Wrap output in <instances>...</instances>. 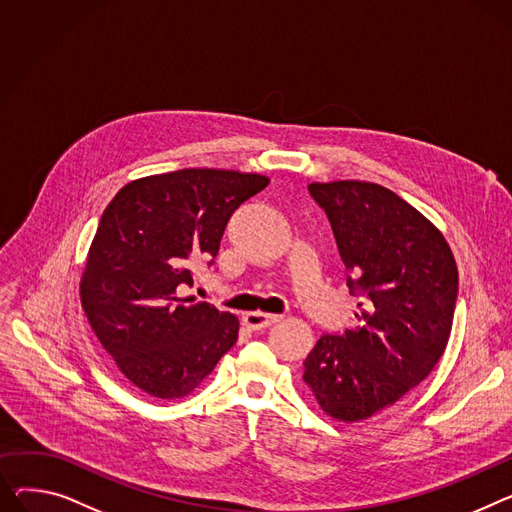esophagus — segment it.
Masks as SVG:
<instances>
[{
  "label": "esophagus",
  "mask_w": 512,
  "mask_h": 512,
  "mask_svg": "<svg viewBox=\"0 0 512 512\" xmlns=\"http://www.w3.org/2000/svg\"><path fill=\"white\" fill-rule=\"evenodd\" d=\"M282 317L278 315H267V313H247L243 317V323L245 327H249L251 331H261V329H267L271 325H276Z\"/></svg>",
  "instance_id": "1"
}]
</instances>
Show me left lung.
Returning a JSON list of instances; mask_svg holds the SVG:
<instances>
[{
    "mask_svg": "<svg viewBox=\"0 0 512 512\" xmlns=\"http://www.w3.org/2000/svg\"><path fill=\"white\" fill-rule=\"evenodd\" d=\"M309 193L362 302L356 327L319 337L302 381L327 416L360 422L418 387L445 354L457 263L440 230L377 183H311Z\"/></svg>",
    "mask_w": 512,
    "mask_h": 512,
    "instance_id": "8db88e82",
    "label": "left lung"
}]
</instances>
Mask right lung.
<instances>
[{"mask_svg":"<svg viewBox=\"0 0 512 512\" xmlns=\"http://www.w3.org/2000/svg\"><path fill=\"white\" fill-rule=\"evenodd\" d=\"M269 185L253 173L183 168L127 183L100 218L80 284L84 313L125 379L189 395L236 344L238 319L179 296L218 255L230 216Z\"/></svg>","mask_w":512,"mask_h":512,"instance_id":"1","label":"right lung"}]
</instances>
